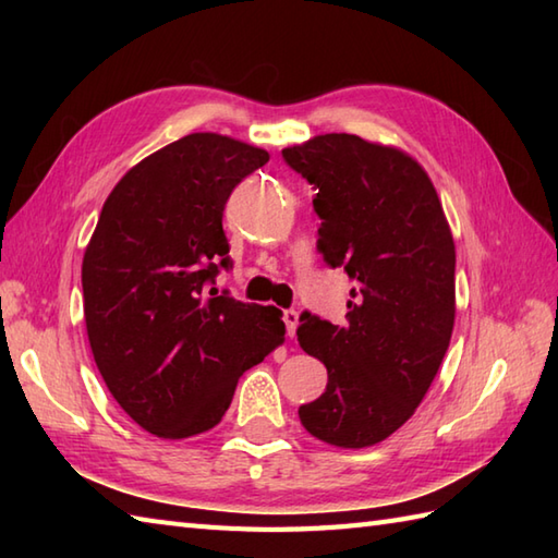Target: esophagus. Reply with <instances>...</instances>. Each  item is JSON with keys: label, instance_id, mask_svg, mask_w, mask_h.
<instances>
[{"label": "esophagus", "instance_id": "34e87169", "mask_svg": "<svg viewBox=\"0 0 558 558\" xmlns=\"http://www.w3.org/2000/svg\"><path fill=\"white\" fill-rule=\"evenodd\" d=\"M282 322H286L288 336H290V338H294V333H298V326H300V312L286 310V312H282Z\"/></svg>", "mask_w": 558, "mask_h": 558}]
</instances>
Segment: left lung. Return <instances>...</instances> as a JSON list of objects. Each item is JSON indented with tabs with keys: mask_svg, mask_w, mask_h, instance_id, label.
<instances>
[{
	"mask_svg": "<svg viewBox=\"0 0 558 558\" xmlns=\"http://www.w3.org/2000/svg\"><path fill=\"white\" fill-rule=\"evenodd\" d=\"M282 160L316 189V248L354 282L342 326L300 316V345L328 369L300 420L330 446H374L412 417L448 350L453 236L432 180L398 148L324 134Z\"/></svg>",
	"mask_w": 558,
	"mask_h": 558,
	"instance_id": "1",
	"label": "left lung"
}]
</instances>
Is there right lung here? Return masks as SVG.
Listing matches in <instances>:
<instances>
[{
  "label": "right lung",
  "instance_id": "1",
  "mask_svg": "<svg viewBox=\"0 0 558 558\" xmlns=\"http://www.w3.org/2000/svg\"><path fill=\"white\" fill-rule=\"evenodd\" d=\"M268 153L189 134L129 170L105 201L83 256V314L102 381L160 438L216 426L236 381L276 350V306L218 292L232 268L222 210Z\"/></svg>",
  "mask_w": 558,
  "mask_h": 558
}]
</instances>
